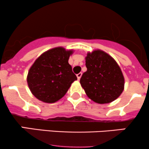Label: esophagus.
<instances>
[{"mask_svg":"<svg viewBox=\"0 0 149 149\" xmlns=\"http://www.w3.org/2000/svg\"><path fill=\"white\" fill-rule=\"evenodd\" d=\"M76 76H77V78H78V80H80V78H81V76H82V73H78V74H77Z\"/></svg>","mask_w":149,"mask_h":149,"instance_id":"obj_1","label":"esophagus"}]
</instances>
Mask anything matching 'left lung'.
Returning <instances> with one entry per match:
<instances>
[{
    "mask_svg": "<svg viewBox=\"0 0 149 149\" xmlns=\"http://www.w3.org/2000/svg\"><path fill=\"white\" fill-rule=\"evenodd\" d=\"M87 71L80 80V85L90 100L108 104L121 95L125 79L117 62L104 51L88 52L85 57Z\"/></svg>",
    "mask_w": 149,
    "mask_h": 149,
    "instance_id": "obj_1",
    "label": "left lung"
}]
</instances>
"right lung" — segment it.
Wrapping results in <instances>:
<instances>
[{
    "label": "right lung",
    "instance_id": "obj_1",
    "mask_svg": "<svg viewBox=\"0 0 149 149\" xmlns=\"http://www.w3.org/2000/svg\"><path fill=\"white\" fill-rule=\"evenodd\" d=\"M72 50L55 47L42 53L29 71L27 83L38 100L54 103L64 96L71 83L77 80L69 64Z\"/></svg>",
    "mask_w": 149,
    "mask_h": 149
}]
</instances>
